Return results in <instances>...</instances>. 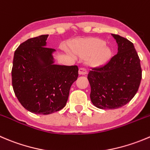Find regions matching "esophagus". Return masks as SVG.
I'll return each mask as SVG.
<instances>
[{
  "label": "esophagus",
  "mask_w": 150,
  "mask_h": 150,
  "mask_svg": "<svg viewBox=\"0 0 150 150\" xmlns=\"http://www.w3.org/2000/svg\"><path fill=\"white\" fill-rule=\"evenodd\" d=\"M78 73H79V75H84L87 73V72L85 69H83V68H80L79 71H78Z\"/></svg>",
  "instance_id": "34e87169"
}]
</instances>
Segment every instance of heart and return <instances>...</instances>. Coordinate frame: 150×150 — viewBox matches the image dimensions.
Segmentation results:
<instances>
[{"label": "heart", "instance_id": "obj_1", "mask_svg": "<svg viewBox=\"0 0 150 150\" xmlns=\"http://www.w3.org/2000/svg\"><path fill=\"white\" fill-rule=\"evenodd\" d=\"M71 50L75 54L88 56L90 66L99 67L105 64L111 57V50L105 45V42L98 39H90L71 44Z\"/></svg>", "mask_w": 150, "mask_h": 150}]
</instances>
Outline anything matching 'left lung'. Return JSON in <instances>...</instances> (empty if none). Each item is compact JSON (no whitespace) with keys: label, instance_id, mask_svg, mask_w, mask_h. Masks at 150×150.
Segmentation results:
<instances>
[{"label":"left lung","instance_id":"1","mask_svg":"<svg viewBox=\"0 0 150 150\" xmlns=\"http://www.w3.org/2000/svg\"><path fill=\"white\" fill-rule=\"evenodd\" d=\"M111 36L117 43V54L88 74L90 99L100 109H116L127 104L136 94L142 80L140 59L133 43L119 35Z\"/></svg>","mask_w":150,"mask_h":150}]
</instances>
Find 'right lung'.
<instances>
[{
    "mask_svg": "<svg viewBox=\"0 0 150 150\" xmlns=\"http://www.w3.org/2000/svg\"><path fill=\"white\" fill-rule=\"evenodd\" d=\"M48 35L28 39L14 52L11 70L14 94L22 105L47 115L63 108L71 86L78 79L77 66L55 64L56 50L47 47Z\"/></svg>",
    "mask_w": 150,
    "mask_h": 150,
    "instance_id": "1",
    "label": "right lung"
}]
</instances>
